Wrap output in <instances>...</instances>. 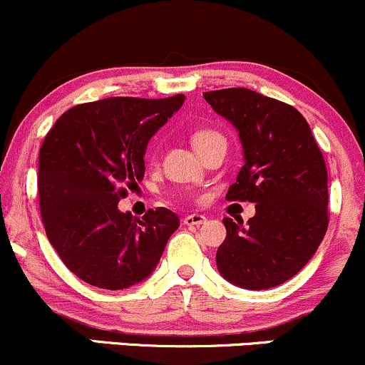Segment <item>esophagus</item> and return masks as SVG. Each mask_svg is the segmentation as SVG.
<instances>
[{
	"label": "esophagus",
	"mask_w": 365,
	"mask_h": 365,
	"mask_svg": "<svg viewBox=\"0 0 365 365\" xmlns=\"http://www.w3.org/2000/svg\"><path fill=\"white\" fill-rule=\"evenodd\" d=\"M207 221V217L203 214H190L184 217V225L186 226H200Z\"/></svg>",
	"instance_id": "1"
}]
</instances>
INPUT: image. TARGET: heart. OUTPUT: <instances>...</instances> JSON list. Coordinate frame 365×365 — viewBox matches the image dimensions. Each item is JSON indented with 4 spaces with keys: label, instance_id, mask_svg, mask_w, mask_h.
<instances>
[{
    "label": "heart",
    "instance_id": "obj_1",
    "mask_svg": "<svg viewBox=\"0 0 365 365\" xmlns=\"http://www.w3.org/2000/svg\"><path fill=\"white\" fill-rule=\"evenodd\" d=\"M215 139H225V137L219 134V132L210 130V128H200V130H197L193 134V144L195 148H197V151L202 150V148H205L207 144H210Z\"/></svg>",
    "mask_w": 365,
    "mask_h": 365
}]
</instances>
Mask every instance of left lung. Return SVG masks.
<instances>
[{
	"instance_id": "8db88e82",
	"label": "left lung",
	"mask_w": 365,
	"mask_h": 365,
	"mask_svg": "<svg viewBox=\"0 0 365 365\" xmlns=\"http://www.w3.org/2000/svg\"><path fill=\"white\" fill-rule=\"evenodd\" d=\"M238 130L244 167L231 202L256 203V215L233 222L215 261L237 287L264 291L292 278L312 259L327 231V168L308 121L292 106L249 88L203 93Z\"/></svg>"
}]
</instances>
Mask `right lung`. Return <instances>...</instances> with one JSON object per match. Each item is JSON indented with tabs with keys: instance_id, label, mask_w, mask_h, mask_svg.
<instances>
[{
	"instance_id": "right-lung-1",
	"label": "right lung",
	"mask_w": 365,
	"mask_h": 365,
	"mask_svg": "<svg viewBox=\"0 0 365 365\" xmlns=\"http://www.w3.org/2000/svg\"><path fill=\"white\" fill-rule=\"evenodd\" d=\"M186 97H109L74 106L43 140L38 170L46 237L69 269L120 291L155 272L179 217L165 207L143 217L118 209L144 178L148 143Z\"/></svg>"
}]
</instances>
